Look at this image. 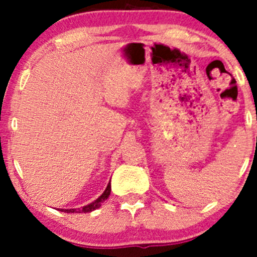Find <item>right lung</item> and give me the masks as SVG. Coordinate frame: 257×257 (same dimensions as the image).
Instances as JSON below:
<instances>
[{"mask_svg":"<svg viewBox=\"0 0 257 257\" xmlns=\"http://www.w3.org/2000/svg\"><path fill=\"white\" fill-rule=\"evenodd\" d=\"M110 190H112V189H110V181H109V183H108V185H107V188H105L104 193H103L102 195H100L99 198L97 199V200L93 201V203L88 204V205L83 206V208H78V209H61V210H59V211L68 212V214H69V212H77V214H79V212H90V211H93V210L100 208L102 203H104V201L107 200L108 196L110 195Z\"/></svg>","mask_w":257,"mask_h":257,"instance_id":"add662e5","label":"right lung"}]
</instances>
